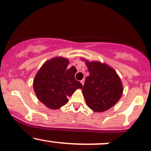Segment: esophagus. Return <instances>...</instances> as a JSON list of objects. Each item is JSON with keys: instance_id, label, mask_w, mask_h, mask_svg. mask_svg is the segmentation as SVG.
<instances>
[{"instance_id": "esophagus-1", "label": "esophagus", "mask_w": 151, "mask_h": 151, "mask_svg": "<svg viewBox=\"0 0 151 151\" xmlns=\"http://www.w3.org/2000/svg\"><path fill=\"white\" fill-rule=\"evenodd\" d=\"M81 83H82V85H84V79H82V80H81Z\"/></svg>"}]
</instances>
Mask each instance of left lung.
I'll return each mask as SVG.
<instances>
[{
	"label": "left lung",
	"instance_id": "1",
	"mask_svg": "<svg viewBox=\"0 0 151 151\" xmlns=\"http://www.w3.org/2000/svg\"><path fill=\"white\" fill-rule=\"evenodd\" d=\"M85 63L89 73L82 89L86 103L94 112L109 110L122 94L123 87L120 77L114 69L106 64L87 60Z\"/></svg>",
	"mask_w": 151,
	"mask_h": 151
}]
</instances>
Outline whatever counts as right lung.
Instances as JSON below:
<instances>
[{
	"mask_svg": "<svg viewBox=\"0 0 151 151\" xmlns=\"http://www.w3.org/2000/svg\"><path fill=\"white\" fill-rule=\"evenodd\" d=\"M69 63L65 58H52L43 64L34 78L33 85L36 97L52 110L66 105L68 97L76 89L82 88V84L74 78L76 68L67 69Z\"/></svg>",
	"mask_w": 151,
	"mask_h": 151,
	"instance_id": "right-lung-1",
	"label": "right lung"
}]
</instances>
